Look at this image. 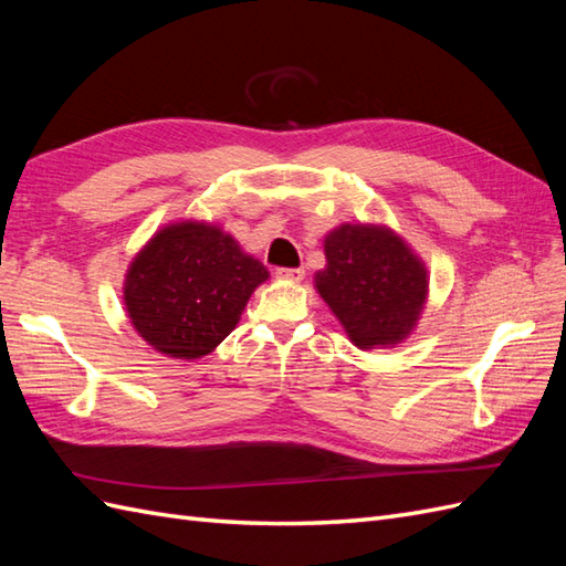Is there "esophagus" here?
Listing matches in <instances>:
<instances>
[{"mask_svg": "<svg viewBox=\"0 0 566 566\" xmlns=\"http://www.w3.org/2000/svg\"><path fill=\"white\" fill-rule=\"evenodd\" d=\"M276 276L283 279V281L297 283V281L304 279V269H285V266H281V269H276Z\"/></svg>", "mask_w": 566, "mask_h": 566, "instance_id": "esophagus-1", "label": "esophagus"}]
</instances>
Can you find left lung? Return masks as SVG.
Wrapping results in <instances>:
<instances>
[{"label":"left lung","instance_id":"1","mask_svg":"<svg viewBox=\"0 0 566 566\" xmlns=\"http://www.w3.org/2000/svg\"><path fill=\"white\" fill-rule=\"evenodd\" d=\"M314 283L358 349L394 347L410 335L427 300V269L387 227L342 224L325 235Z\"/></svg>","mask_w":566,"mask_h":566}]
</instances>
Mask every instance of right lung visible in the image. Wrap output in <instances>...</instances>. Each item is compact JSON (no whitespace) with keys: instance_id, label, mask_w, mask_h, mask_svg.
Here are the masks:
<instances>
[{"instance_id":"right-lung-1","label":"right lung","mask_w":566,"mask_h":566,"mask_svg":"<svg viewBox=\"0 0 566 566\" xmlns=\"http://www.w3.org/2000/svg\"><path fill=\"white\" fill-rule=\"evenodd\" d=\"M266 279V266L233 235L202 221H179L134 256L125 306L153 349L193 361L235 328L254 287Z\"/></svg>"}]
</instances>
